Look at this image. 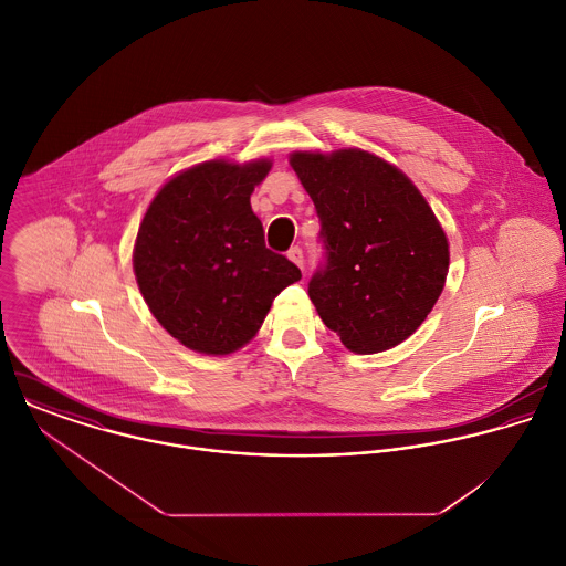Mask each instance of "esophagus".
<instances>
[{
	"mask_svg": "<svg viewBox=\"0 0 566 566\" xmlns=\"http://www.w3.org/2000/svg\"><path fill=\"white\" fill-rule=\"evenodd\" d=\"M287 256H290V261L292 263H296L301 270L305 268V254H303V248H298V245H294V248H290V252H287Z\"/></svg>",
	"mask_w": 566,
	"mask_h": 566,
	"instance_id": "esophagus-1",
	"label": "esophagus"
}]
</instances>
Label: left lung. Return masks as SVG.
<instances>
[{
	"instance_id": "left-lung-1",
	"label": "left lung",
	"mask_w": 566,
	"mask_h": 566,
	"mask_svg": "<svg viewBox=\"0 0 566 566\" xmlns=\"http://www.w3.org/2000/svg\"><path fill=\"white\" fill-rule=\"evenodd\" d=\"M290 165L323 222L326 265L310 298L357 355L390 350L433 310L449 272V240L397 165L361 148L296 150Z\"/></svg>"
}]
</instances>
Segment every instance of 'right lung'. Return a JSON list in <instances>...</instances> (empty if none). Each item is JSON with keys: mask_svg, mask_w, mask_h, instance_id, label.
Segmentation results:
<instances>
[{"mask_svg": "<svg viewBox=\"0 0 566 566\" xmlns=\"http://www.w3.org/2000/svg\"><path fill=\"white\" fill-rule=\"evenodd\" d=\"M270 159L191 165L174 174L139 224L133 270L163 328L202 355H231L261 328L301 270L265 248L250 193Z\"/></svg>", "mask_w": 566, "mask_h": 566, "instance_id": "add662e5", "label": "right lung"}]
</instances>
